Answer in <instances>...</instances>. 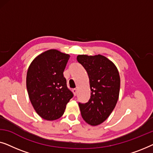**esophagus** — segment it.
<instances>
[{"label":"esophagus","mask_w":153,"mask_h":153,"mask_svg":"<svg viewBox=\"0 0 153 153\" xmlns=\"http://www.w3.org/2000/svg\"><path fill=\"white\" fill-rule=\"evenodd\" d=\"M72 92H73V93H74V95H76V93H77V90L76 88H74L72 90Z\"/></svg>","instance_id":"34e87169"}]
</instances>
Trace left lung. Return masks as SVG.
<instances>
[{"label":"left lung","mask_w":153,"mask_h":153,"mask_svg":"<svg viewBox=\"0 0 153 153\" xmlns=\"http://www.w3.org/2000/svg\"><path fill=\"white\" fill-rule=\"evenodd\" d=\"M89 77L91 98L85 104L79 103L81 116L92 126L100 125L111 114L120 92V79L114 62L102 55H79Z\"/></svg>","instance_id":"obj_1"}]
</instances>
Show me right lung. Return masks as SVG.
I'll use <instances>...</instances> for the list:
<instances>
[{"label": "right lung", "instance_id": "obj_1", "mask_svg": "<svg viewBox=\"0 0 153 153\" xmlns=\"http://www.w3.org/2000/svg\"><path fill=\"white\" fill-rule=\"evenodd\" d=\"M70 57L50 49L37 56L29 66L26 76L29 98L35 111L45 120L60 118L73 97L63 76Z\"/></svg>", "mask_w": 153, "mask_h": 153}]
</instances>
